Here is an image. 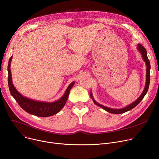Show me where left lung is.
Segmentation results:
<instances>
[{
  "label": "left lung",
  "mask_w": 159,
  "mask_h": 159,
  "mask_svg": "<svg viewBox=\"0 0 159 159\" xmlns=\"http://www.w3.org/2000/svg\"><path fill=\"white\" fill-rule=\"evenodd\" d=\"M137 49L139 51V52L141 54L143 60L144 61V62L146 63V85H145V87L142 93V94L139 97V98L137 99H136L134 102L131 103L130 105H129L128 106L123 108H120V109H114V108H108L107 107L105 106H103L102 105H100L95 101V99H94L92 96V92H90V97L92 99V101H94V103L98 105V107H100L101 108H102V109H104L105 110H106L108 112L111 113V114H123L126 112V111H128L130 110L133 109L134 107H135L141 101V100L144 98V96L146 95V94L148 92V88H149V85H150V62L149 59L148 58V56H147V52L146 49L144 48V47L141 45L140 43H139L137 45Z\"/></svg>",
  "instance_id": "obj_1"
}]
</instances>
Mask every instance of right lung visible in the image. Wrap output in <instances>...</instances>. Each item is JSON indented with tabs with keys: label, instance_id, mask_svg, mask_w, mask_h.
I'll return each instance as SVG.
<instances>
[{
	"label": "right lung",
	"instance_id": "1",
	"mask_svg": "<svg viewBox=\"0 0 159 159\" xmlns=\"http://www.w3.org/2000/svg\"><path fill=\"white\" fill-rule=\"evenodd\" d=\"M12 57H11L9 58L7 66L8 86L11 96L15 98L18 104L27 113L38 117H49L58 113L66 103L70 90L74 85V82L70 84L63 96L57 101L52 102H43L25 98L16 90L12 82L10 69Z\"/></svg>",
	"mask_w": 159,
	"mask_h": 159
}]
</instances>
